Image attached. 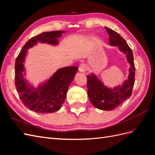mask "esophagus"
<instances>
[{"label": "esophagus", "instance_id": "1", "mask_svg": "<svg viewBox=\"0 0 155 155\" xmlns=\"http://www.w3.org/2000/svg\"><path fill=\"white\" fill-rule=\"evenodd\" d=\"M86 70V66L85 64L82 63L80 64V66H79V71H81V72H84Z\"/></svg>", "mask_w": 155, "mask_h": 155}]
</instances>
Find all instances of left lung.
Returning a JSON list of instances; mask_svg holds the SVG:
<instances>
[{"instance_id":"obj_1","label":"left lung","mask_w":155,"mask_h":155,"mask_svg":"<svg viewBox=\"0 0 155 155\" xmlns=\"http://www.w3.org/2000/svg\"><path fill=\"white\" fill-rule=\"evenodd\" d=\"M105 28L109 35L110 45L118 47L119 50L126 54L127 62L130 65L127 80L124 81L122 85L112 89L104 85L93 73L87 75V94L91 103L100 110H111L118 107L131 95L135 83V68L132 51L125 39L114 30L107 27Z\"/></svg>"}]
</instances>
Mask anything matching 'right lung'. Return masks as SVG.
<instances>
[{
	"instance_id": "right-lung-1",
	"label": "right lung",
	"mask_w": 155,
	"mask_h": 155,
	"mask_svg": "<svg viewBox=\"0 0 155 155\" xmlns=\"http://www.w3.org/2000/svg\"><path fill=\"white\" fill-rule=\"evenodd\" d=\"M64 31L43 32L32 37L22 48L15 62V85L19 97L25 107L38 113H52L60 110L65 101L70 84L78 70L75 66L58 69L46 81L34 87L24 78V63L29 48L37 43L58 44V38Z\"/></svg>"
}]
</instances>
